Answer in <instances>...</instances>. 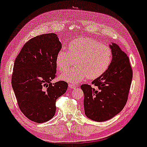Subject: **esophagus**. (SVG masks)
Returning <instances> with one entry per match:
<instances>
[{"label": "esophagus", "mask_w": 147, "mask_h": 147, "mask_svg": "<svg viewBox=\"0 0 147 147\" xmlns=\"http://www.w3.org/2000/svg\"><path fill=\"white\" fill-rule=\"evenodd\" d=\"M68 86H69V87H70V88H77V86H76L75 85L72 84H68Z\"/></svg>", "instance_id": "34e87169"}]
</instances>
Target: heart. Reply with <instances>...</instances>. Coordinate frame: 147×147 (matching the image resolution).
Wrapping results in <instances>:
<instances>
[{
    "mask_svg": "<svg viewBox=\"0 0 147 147\" xmlns=\"http://www.w3.org/2000/svg\"><path fill=\"white\" fill-rule=\"evenodd\" d=\"M68 53L61 50L56 56V65L63 71L74 65L78 68L70 69L60 75L61 80L71 84H78L88 77L99 78L107 72L112 62V49L90 38H80L70 42Z\"/></svg>",
    "mask_w": 147,
    "mask_h": 147,
    "instance_id": "obj_1",
    "label": "heart"
}]
</instances>
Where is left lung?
<instances>
[{
    "mask_svg": "<svg viewBox=\"0 0 147 147\" xmlns=\"http://www.w3.org/2000/svg\"><path fill=\"white\" fill-rule=\"evenodd\" d=\"M109 47L113 52L112 62L103 75L92 82L96 88L88 84L81 86L86 116L97 122L111 119L123 110L133 77L127 54L116 44L112 42Z\"/></svg>",
    "mask_w": 147,
    "mask_h": 147,
    "instance_id": "obj_1",
    "label": "left lung"
}]
</instances>
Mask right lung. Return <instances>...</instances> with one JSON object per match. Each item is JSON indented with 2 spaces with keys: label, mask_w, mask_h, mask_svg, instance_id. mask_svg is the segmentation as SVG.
Returning <instances> with one entry per match:
<instances>
[{
  "label": "right lung",
  "mask_w": 147,
  "mask_h": 147,
  "mask_svg": "<svg viewBox=\"0 0 147 147\" xmlns=\"http://www.w3.org/2000/svg\"><path fill=\"white\" fill-rule=\"evenodd\" d=\"M61 43L55 33L30 39L14 61L11 86L23 114L38 123L54 116L56 100L66 92L68 84L56 77V56Z\"/></svg>",
  "instance_id": "add662e5"
}]
</instances>
